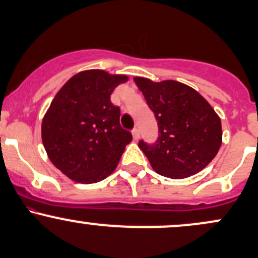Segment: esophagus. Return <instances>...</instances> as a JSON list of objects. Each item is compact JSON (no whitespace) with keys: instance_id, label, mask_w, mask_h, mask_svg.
Segmentation results:
<instances>
[{"instance_id":"esophagus-1","label":"esophagus","mask_w":258,"mask_h":258,"mask_svg":"<svg viewBox=\"0 0 258 258\" xmlns=\"http://www.w3.org/2000/svg\"><path fill=\"white\" fill-rule=\"evenodd\" d=\"M132 136H133V139H135V141H138V139H139V130L137 128V127H135V128L132 130Z\"/></svg>"}]
</instances>
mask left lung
Wrapping results in <instances>:
<instances>
[{
  "label": "left lung",
  "instance_id": "left-lung-1",
  "mask_svg": "<svg viewBox=\"0 0 258 258\" xmlns=\"http://www.w3.org/2000/svg\"><path fill=\"white\" fill-rule=\"evenodd\" d=\"M133 80L158 120L155 143H138L154 171L172 179L200 172L222 144L221 119L212 106L197 91L178 81Z\"/></svg>",
  "mask_w": 258,
  "mask_h": 258
}]
</instances>
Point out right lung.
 I'll return each mask as SVG.
<instances>
[{"label": "right lung", "mask_w": 258, "mask_h": 258, "mask_svg": "<svg viewBox=\"0 0 258 258\" xmlns=\"http://www.w3.org/2000/svg\"><path fill=\"white\" fill-rule=\"evenodd\" d=\"M126 75L86 70L55 94L42 120L43 147L52 164L84 184L106 178L119 164L131 132L120 125V108L111 103Z\"/></svg>", "instance_id": "obj_1"}]
</instances>
